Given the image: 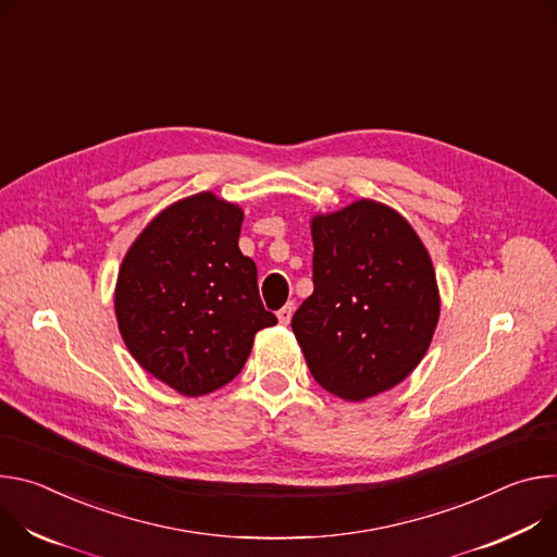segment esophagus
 <instances>
[{
    "instance_id": "34e87169",
    "label": "esophagus",
    "mask_w": 557,
    "mask_h": 557,
    "mask_svg": "<svg viewBox=\"0 0 557 557\" xmlns=\"http://www.w3.org/2000/svg\"><path fill=\"white\" fill-rule=\"evenodd\" d=\"M292 314H294V302H287V305H283L281 310L276 312V317H278V323H281V325H289V321H292Z\"/></svg>"
}]
</instances>
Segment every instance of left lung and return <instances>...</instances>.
Listing matches in <instances>:
<instances>
[{
	"label": "left lung",
	"instance_id": "obj_1",
	"mask_svg": "<svg viewBox=\"0 0 557 557\" xmlns=\"http://www.w3.org/2000/svg\"><path fill=\"white\" fill-rule=\"evenodd\" d=\"M314 292L292 332L314 381L345 400L403 383L434 338L441 294L416 230L385 203L360 199L312 219Z\"/></svg>",
	"mask_w": 557,
	"mask_h": 557
}]
</instances>
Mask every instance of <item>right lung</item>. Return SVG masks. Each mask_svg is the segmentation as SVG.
<instances>
[{
	"label": "right lung",
	"instance_id": "right-lung-1",
	"mask_svg": "<svg viewBox=\"0 0 557 557\" xmlns=\"http://www.w3.org/2000/svg\"><path fill=\"white\" fill-rule=\"evenodd\" d=\"M243 210L212 193L159 212L131 245L114 287L119 332L148 374L183 396L227 385L259 330L276 325L238 250Z\"/></svg>",
	"mask_w": 557,
	"mask_h": 557
}]
</instances>
